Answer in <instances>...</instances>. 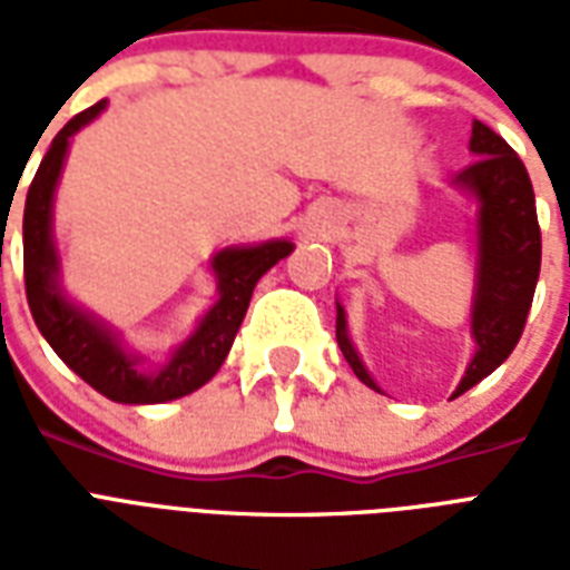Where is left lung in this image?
<instances>
[{"mask_svg":"<svg viewBox=\"0 0 570 570\" xmlns=\"http://www.w3.org/2000/svg\"><path fill=\"white\" fill-rule=\"evenodd\" d=\"M470 150L479 159L452 183L473 191L479 200V284L473 302L476 355L452 396H461L512 355L530 316L541 272V227L535 215V195L521 156L482 120H473ZM337 346L357 379L366 387L379 390L352 348L346 334V313L340 304Z\"/></svg>","mask_w":570,"mask_h":570,"instance_id":"1","label":"left lung"}]
</instances>
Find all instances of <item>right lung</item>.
<instances>
[{
  "label": "right lung",
  "instance_id": "obj_1",
  "mask_svg": "<svg viewBox=\"0 0 570 570\" xmlns=\"http://www.w3.org/2000/svg\"><path fill=\"white\" fill-rule=\"evenodd\" d=\"M106 109V100L94 102L91 109L79 111L52 138L43 163L26 195L22 213V275H26V298L35 316V325L82 381L111 402L127 405H156L171 402L191 390L204 387L222 370L230 352L233 337L239 331L250 293L277 259L293 254V242H263L254 248H227L213 259L218 275V302L206 313L197 331L183 343L165 366L145 370L138 357L120 348L111 331L100 322L85 316L79 307L67 302L58 289V254L52 245V191L65 165L70 136L91 124Z\"/></svg>",
  "mask_w": 570,
  "mask_h": 570
}]
</instances>
